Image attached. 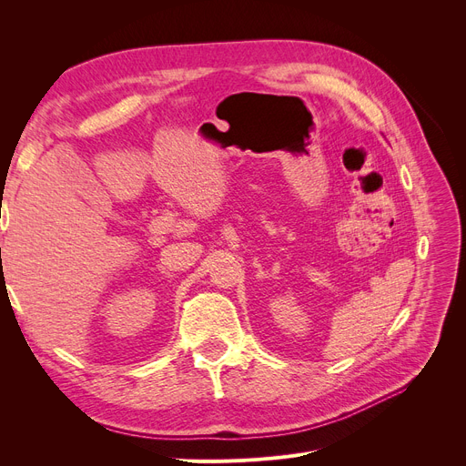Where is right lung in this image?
Segmentation results:
<instances>
[{
    "instance_id": "right-lung-1",
    "label": "right lung",
    "mask_w": 466,
    "mask_h": 466,
    "mask_svg": "<svg viewBox=\"0 0 466 466\" xmlns=\"http://www.w3.org/2000/svg\"><path fill=\"white\" fill-rule=\"evenodd\" d=\"M0 251H2V249H0Z\"/></svg>"
}]
</instances>
